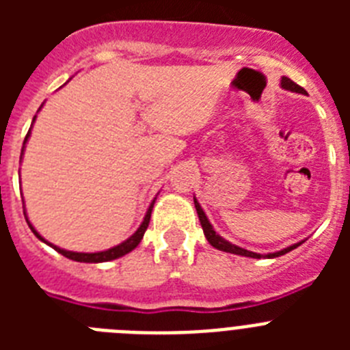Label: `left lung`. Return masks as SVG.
Listing matches in <instances>:
<instances>
[{"label": "left lung", "instance_id": "8db88e82", "mask_svg": "<svg viewBox=\"0 0 350 350\" xmlns=\"http://www.w3.org/2000/svg\"><path fill=\"white\" fill-rule=\"evenodd\" d=\"M282 88H284V89H289V91H293V92H301V94H303V92H305V89L299 88L298 83H295V82H293V80H291V79H287V77H284V79H282ZM194 206H196L198 217H200V222H202L203 233H205V237H206V240H208L210 245L215 247V249H219V250H224V252H231V254L247 256V258H256V259L262 258V256H261V254H258V252H250V250L242 249V247L233 245V243L226 242L224 238H221V237H219L217 233H215V231H213L212 224H210L208 219H206L205 212H203V208H202V206H200V203L196 202V198H194ZM301 243H303V242L295 243V245H291V247H287V249L279 250V252H273V254H267V258H279V256L287 254V252H289V250L296 249V247L301 245Z\"/></svg>", "mask_w": 350, "mask_h": 350}]
</instances>
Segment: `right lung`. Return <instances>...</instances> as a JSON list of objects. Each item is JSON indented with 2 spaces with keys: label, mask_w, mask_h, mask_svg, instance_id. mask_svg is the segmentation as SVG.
I'll list each match as a JSON object with an SVG mask.
<instances>
[{
  "label": "right lung",
  "mask_w": 350,
  "mask_h": 350,
  "mask_svg": "<svg viewBox=\"0 0 350 350\" xmlns=\"http://www.w3.org/2000/svg\"><path fill=\"white\" fill-rule=\"evenodd\" d=\"M33 120H35V119H33ZM27 137H29V131H27L26 138H24V144H26V142H27ZM152 206H154V202L150 203V206H148L147 213H145L144 222H142V224H140V228H138V230H137V233L133 234V237H129L128 240H126V242L119 243V245L112 247V249L103 250V252H71V250L59 249V247H55V245H52V243L45 242V240H43V238L40 237L38 231H36L35 228H33V226L29 224V221H27V224H29L31 231H33V233H35L36 237H38L40 240H42V242L49 243V245H51L52 249L57 250V252H59V254H63L64 258L73 259V261H79V262H105V261H112V259H117V258H120V256L128 254V252H131V250L135 249V247H137L138 243L142 242V238H144L145 230H147L148 222H150V213H152Z\"/></svg>",
  "instance_id": "1"
}]
</instances>
